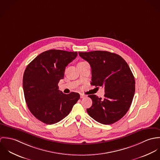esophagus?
Here are the masks:
<instances>
[{
    "label": "esophagus",
    "instance_id": "esophagus-1",
    "mask_svg": "<svg viewBox=\"0 0 160 160\" xmlns=\"http://www.w3.org/2000/svg\"><path fill=\"white\" fill-rule=\"evenodd\" d=\"M80 97H81V98H82L86 97V95H84V94H82V93H81V94H80Z\"/></svg>",
    "mask_w": 160,
    "mask_h": 160
}]
</instances>
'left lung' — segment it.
I'll use <instances>...</instances> for the list:
<instances>
[{
    "label": "left lung",
    "mask_w": 160,
    "mask_h": 160,
    "mask_svg": "<svg viewBox=\"0 0 160 160\" xmlns=\"http://www.w3.org/2000/svg\"><path fill=\"white\" fill-rule=\"evenodd\" d=\"M92 69L91 84L105 89L103 99L89 97L91 107L89 115L103 124H111L121 119L129 110L135 92V79L126 61L119 55L107 51L79 52Z\"/></svg>",
    "instance_id": "8db88e82"
}]
</instances>
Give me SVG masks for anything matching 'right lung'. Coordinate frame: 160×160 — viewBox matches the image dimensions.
<instances>
[{
    "label": "right lung",
    "mask_w": 160,
    "mask_h": 160,
    "mask_svg": "<svg viewBox=\"0 0 160 160\" xmlns=\"http://www.w3.org/2000/svg\"><path fill=\"white\" fill-rule=\"evenodd\" d=\"M77 52L49 50L37 56L26 67L23 88L27 106L38 119L47 124L57 123L68 115L80 98L76 92L63 93L58 84L66 67Z\"/></svg>",
    "instance_id": "1"
}]
</instances>
